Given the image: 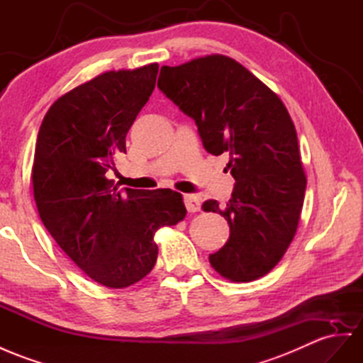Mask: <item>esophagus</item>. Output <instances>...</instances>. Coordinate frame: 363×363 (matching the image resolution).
Instances as JSON below:
<instances>
[{
	"label": "esophagus",
	"mask_w": 363,
	"mask_h": 363,
	"mask_svg": "<svg viewBox=\"0 0 363 363\" xmlns=\"http://www.w3.org/2000/svg\"><path fill=\"white\" fill-rule=\"evenodd\" d=\"M184 203L190 213H196L201 210V199L196 196V194H185Z\"/></svg>",
	"instance_id": "1"
}]
</instances>
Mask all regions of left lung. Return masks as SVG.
I'll list each match as a JSON object with an SVG mask.
<instances>
[{
  "label": "left lung",
  "instance_id": "left-lung-1",
  "mask_svg": "<svg viewBox=\"0 0 363 363\" xmlns=\"http://www.w3.org/2000/svg\"><path fill=\"white\" fill-rule=\"evenodd\" d=\"M157 87L194 119L203 148L227 153L235 189L225 208L206 201L203 211L224 216L230 238L210 255L231 282L270 273L290 247L299 224L306 176L297 133L284 102L242 64L207 55L161 67Z\"/></svg>",
  "mask_w": 363,
  "mask_h": 363
}]
</instances>
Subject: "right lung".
I'll return each instance as SVG.
<instances>
[{
    "mask_svg": "<svg viewBox=\"0 0 363 363\" xmlns=\"http://www.w3.org/2000/svg\"><path fill=\"white\" fill-rule=\"evenodd\" d=\"M160 66L110 70L53 102L38 132L33 196L44 227L93 281L125 288L153 270L161 227L181 222L182 194L124 193L107 178L125 136L150 98Z\"/></svg>",
    "mask_w": 363,
    "mask_h": 363,
    "instance_id": "add662e5",
    "label": "right lung"
}]
</instances>
